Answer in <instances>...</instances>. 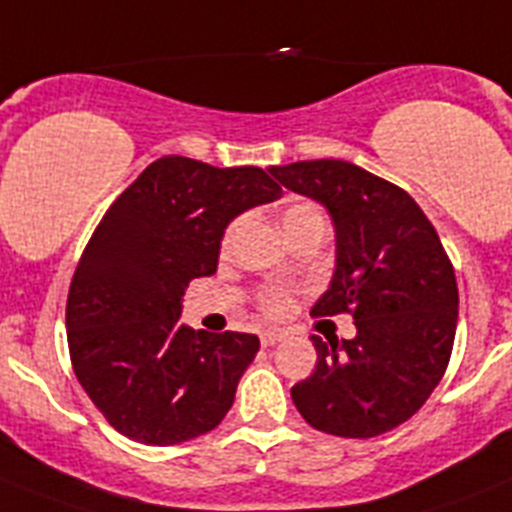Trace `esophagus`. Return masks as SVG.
<instances>
[{"mask_svg":"<svg viewBox=\"0 0 512 512\" xmlns=\"http://www.w3.org/2000/svg\"><path fill=\"white\" fill-rule=\"evenodd\" d=\"M283 337H286V335H283L281 330H265L260 335V340H262V345H265V348H270V345H278Z\"/></svg>","mask_w":512,"mask_h":512,"instance_id":"34e87169","label":"esophagus"}]
</instances>
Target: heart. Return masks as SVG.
<instances>
[{
    "label": "heart",
    "mask_w": 512,
    "mask_h": 512,
    "mask_svg": "<svg viewBox=\"0 0 512 512\" xmlns=\"http://www.w3.org/2000/svg\"><path fill=\"white\" fill-rule=\"evenodd\" d=\"M281 224H283V231H286V234H288V231L301 229V226L324 224V213H322V208L317 206V203H311V201H291L286 208H283ZM234 231H237V226H231V229L226 231L224 244L231 242V237H234ZM265 309H268V314H283V311L288 309L286 293L270 291L268 296H265Z\"/></svg>",
    "instance_id": "b5f03b06"
}]
</instances>
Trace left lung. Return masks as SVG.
Wrapping results in <instances>:
<instances>
[{
    "instance_id": "obj_1",
    "label": "left lung",
    "mask_w": 512,
    "mask_h": 512,
    "mask_svg": "<svg viewBox=\"0 0 512 512\" xmlns=\"http://www.w3.org/2000/svg\"><path fill=\"white\" fill-rule=\"evenodd\" d=\"M283 188L322 203L335 273L314 317L353 314V340L311 337L317 368L291 389L311 428L373 438L420 410L451 358L459 288L433 224L402 188L342 159L270 167Z\"/></svg>"
}]
</instances>
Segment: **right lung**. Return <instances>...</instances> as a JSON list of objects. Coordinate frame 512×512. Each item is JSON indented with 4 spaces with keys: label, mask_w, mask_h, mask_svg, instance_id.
<instances>
[{
    "label": "right lung",
    "mask_w": 512,
    "mask_h": 512,
    "mask_svg": "<svg viewBox=\"0 0 512 512\" xmlns=\"http://www.w3.org/2000/svg\"><path fill=\"white\" fill-rule=\"evenodd\" d=\"M278 198L260 167L162 157L102 216L71 278L66 337L79 384L118 433L175 446L231 410L260 340L190 330L182 296L216 273L226 226Z\"/></svg>",
    "instance_id": "add662e5"
}]
</instances>
